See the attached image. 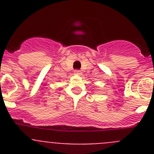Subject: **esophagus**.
Segmentation results:
<instances>
[{
    "label": "esophagus",
    "mask_w": 154,
    "mask_h": 154,
    "mask_svg": "<svg viewBox=\"0 0 154 154\" xmlns=\"http://www.w3.org/2000/svg\"><path fill=\"white\" fill-rule=\"evenodd\" d=\"M74 73H75V74H76V75H80V74H81V71H79V70H75L74 71Z\"/></svg>",
    "instance_id": "1"
}]
</instances>
